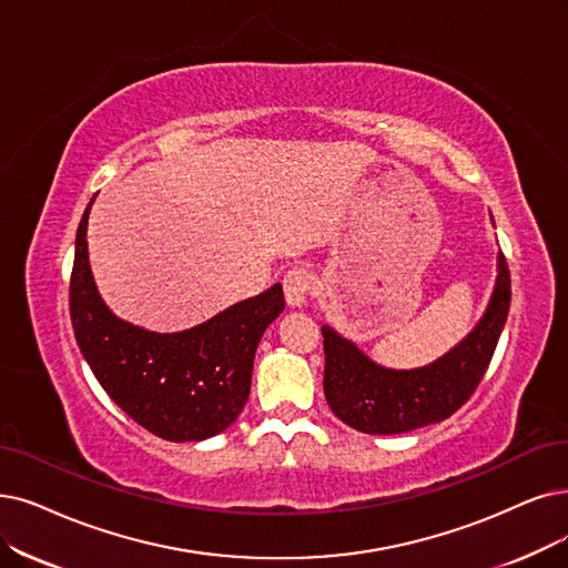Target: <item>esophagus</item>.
Listing matches in <instances>:
<instances>
[{
  "label": "esophagus",
  "instance_id": "obj_1",
  "mask_svg": "<svg viewBox=\"0 0 568 568\" xmlns=\"http://www.w3.org/2000/svg\"><path fill=\"white\" fill-rule=\"evenodd\" d=\"M284 296L286 303L293 307H301L307 303L310 293L314 288V275L307 267H291L284 275Z\"/></svg>",
  "mask_w": 568,
  "mask_h": 568
}]
</instances>
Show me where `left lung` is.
Returning <instances> with one entry per match:
<instances>
[{
  "mask_svg": "<svg viewBox=\"0 0 568 568\" xmlns=\"http://www.w3.org/2000/svg\"><path fill=\"white\" fill-rule=\"evenodd\" d=\"M510 310V270L498 256L491 303L459 347L417 371H387L328 326L324 333V394L331 410L363 434H405L455 415L489 368Z\"/></svg>",
  "mask_w": 568,
  "mask_h": 568,
  "instance_id": "obj_1",
  "label": "left lung"
}]
</instances>
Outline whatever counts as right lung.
<instances>
[{
	"label": "right lung",
	"instance_id": "add662e5",
	"mask_svg": "<svg viewBox=\"0 0 568 568\" xmlns=\"http://www.w3.org/2000/svg\"><path fill=\"white\" fill-rule=\"evenodd\" d=\"M88 212L70 280V314L90 371L125 415L153 436L184 443L229 428L252 389L254 354L284 310L282 284L242 301L184 333L132 326L102 303L88 265Z\"/></svg>",
	"mask_w": 568,
	"mask_h": 568
}]
</instances>
